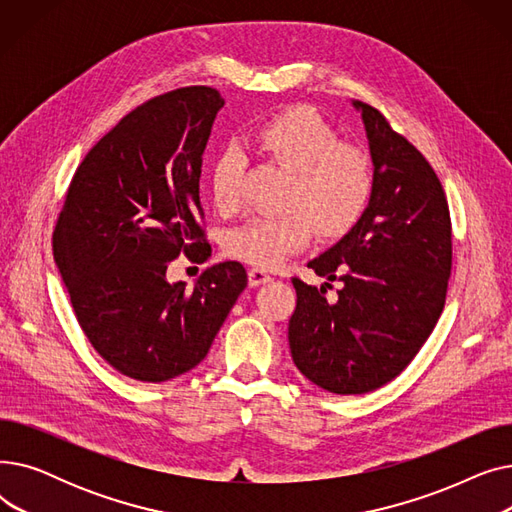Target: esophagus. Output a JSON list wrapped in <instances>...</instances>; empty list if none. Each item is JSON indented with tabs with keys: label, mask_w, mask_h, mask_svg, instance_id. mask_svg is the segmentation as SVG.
<instances>
[{
	"label": "esophagus",
	"mask_w": 512,
	"mask_h": 512,
	"mask_svg": "<svg viewBox=\"0 0 512 512\" xmlns=\"http://www.w3.org/2000/svg\"><path fill=\"white\" fill-rule=\"evenodd\" d=\"M272 280V276L267 274L265 270H261V267H251L249 270V286H261V284H267Z\"/></svg>",
	"instance_id": "34e87169"
}]
</instances>
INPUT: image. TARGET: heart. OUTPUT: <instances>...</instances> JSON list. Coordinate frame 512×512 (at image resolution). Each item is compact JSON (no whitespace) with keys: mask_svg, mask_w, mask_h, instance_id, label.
Wrapping results in <instances>:
<instances>
[{"mask_svg":"<svg viewBox=\"0 0 512 512\" xmlns=\"http://www.w3.org/2000/svg\"><path fill=\"white\" fill-rule=\"evenodd\" d=\"M253 147L290 172L284 213L255 215L226 236V253L257 267H274L303 249L313 228L324 238L351 232L369 207L373 172L367 155L338 143L336 130L313 107L297 105L265 120L251 134ZM242 157L228 151L215 159L209 193L220 211L238 199Z\"/></svg>","mask_w":512,"mask_h":512,"instance_id":"heart-1","label":"heart"}]
</instances>
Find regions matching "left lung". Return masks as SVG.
Segmentation results:
<instances>
[{"label":"left lung","mask_w":512,"mask_h":512,"mask_svg":"<svg viewBox=\"0 0 512 512\" xmlns=\"http://www.w3.org/2000/svg\"><path fill=\"white\" fill-rule=\"evenodd\" d=\"M361 112L373 164V195L357 226L307 267L342 282L338 301L292 278L288 321L294 365L334 394H365L394 380L436 328L452 267L444 188L427 159L375 107Z\"/></svg>","instance_id":"1"}]
</instances>
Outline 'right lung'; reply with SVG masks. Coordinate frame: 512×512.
<instances>
[{"label":"right lung","mask_w":512,"mask_h":512,"mask_svg":"<svg viewBox=\"0 0 512 512\" xmlns=\"http://www.w3.org/2000/svg\"><path fill=\"white\" fill-rule=\"evenodd\" d=\"M220 91L184 87L124 116L78 166L53 230L56 259L95 351L139 382L197 367L247 286L238 261L211 265L193 290L170 261L211 255L199 178Z\"/></svg>","instance_id":"obj_1"}]
</instances>
